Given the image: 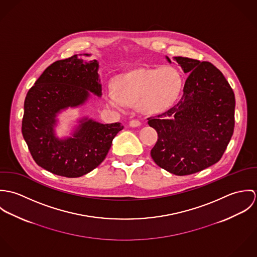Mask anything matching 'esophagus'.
I'll use <instances>...</instances> for the list:
<instances>
[{
	"label": "esophagus",
	"instance_id": "obj_1",
	"mask_svg": "<svg viewBox=\"0 0 257 257\" xmlns=\"http://www.w3.org/2000/svg\"><path fill=\"white\" fill-rule=\"evenodd\" d=\"M142 124V122L139 120V119H132L131 121H130V126L131 127H138V126H140Z\"/></svg>",
	"mask_w": 257,
	"mask_h": 257
}]
</instances>
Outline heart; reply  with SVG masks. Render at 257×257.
I'll use <instances>...</instances> for the list:
<instances>
[{
	"label": "heart",
	"mask_w": 257,
	"mask_h": 257,
	"mask_svg": "<svg viewBox=\"0 0 257 257\" xmlns=\"http://www.w3.org/2000/svg\"><path fill=\"white\" fill-rule=\"evenodd\" d=\"M183 88V78L174 67L158 69H137L119 75L114 80V89L105 94L107 104L121 110L127 106H138L145 112H157L170 107L179 97Z\"/></svg>",
	"instance_id": "obj_1"
}]
</instances>
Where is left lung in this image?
I'll use <instances>...</instances> for the list:
<instances>
[{
    "instance_id": "obj_1",
    "label": "left lung",
    "mask_w": 257,
    "mask_h": 257,
    "mask_svg": "<svg viewBox=\"0 0 257 257\" xmlns=\"http://www.w3.org/2000/svg\"><path fill=\"white\" fill-rule=\"evenodd\" d=\"M174 60L188 76L183 96L171 109L147 119L158 135L150 152L152 159L166 171L183 176L221 158L233 134L235 99L212 63L182 56Z\"/></svg>"
}]
</instances>
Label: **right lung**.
I'll return each instance as SVG.
<instances>
[{
    "instance_id": "obj_1",
    "label": "right lung",
    "mask_w": 257,
    "mask_h": 257,
    "mask_svg": "<svg viewBox=\"0 0 257 257\" xmlns=\"http://www.w3.org/2000/svg\"><path fill=\"white\" fill-rule=\"evenodd\" d=\"M73 55L48 66L27 94L22 132L31 154L43 169L68 178L81 177L106 158L120 122L101 123L84 116L71 137L55 134L57 115L68 108L84 105L91 93L101 97L102 85L97 60Z\"/></svg>"
}]
</instances>
